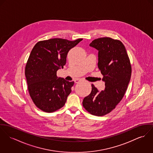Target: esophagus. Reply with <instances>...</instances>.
Here are the masks:
<instances>
[{
	"label": "esophagus",
	"mask_w": 153,
	"mask_h": 153,
	"mask_svg": "<svg viewBox=\"0 0 153 153\" xmlns=\"http://www.w3.org/2000/svg\"><path fill=\"white\" fill-rule=\"evenodd\" d=\"M80 81H81L80 79H76V80H74V82H75V83H79Z\"/></svg>",
	"instance_id": "1"
}]
</instances>
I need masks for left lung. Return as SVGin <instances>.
<instances>
[{
	"mask_svg": "<svg viewBox=\"0 0 153 153\" xmlns=\"http://www.w3.org/2000/svg\"><path fill=\"white\" fill-rule=\"evenodd\" d=\"M90 46L98 51V67L105 87L99 91L91 84V92L84 98L82 105L90 114L101 117L114 109L123 98L129 83L131 67L126 48L119 40L100 38Z\"/></svg>",
	"mask_w": 153,
	"mask_h": 153,
	"instance_id": "left-lung-1",
	"label": "left lung"
}]
</instances>
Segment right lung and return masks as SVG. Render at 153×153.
<instances>
[{
  "mask_svg": "<svg viewBox=\"0 0 153 153\" xmlns=\"http://www.w3.org/2000/svg\"><path fill=\"white\" fill-rule=\"evenodd\" d=\"M82 40L52 38L39 41L33 48L25 75L30 95L41 110L50 113L65 105L74 82L58 77L56 71L65 65L69 50Z\"/></svg>",
  "mask_w": 153,
  "mask_h": 153,
  "instance_id": "obj_1",
  "label": "right lung"
}]
</instances>
